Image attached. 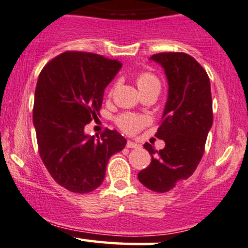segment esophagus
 <instances>
[{
    "mask_svg": "<svg viewBox=\"0 0 248 248\" xmlns=\"http://www.w3.org/2000/svg\"><path fill=\"white\" fill-rule=\"evenodd\" d=\"M126 148H129V149H137V148H140V145L137 144V143H135V142H131V140H127Z\"/></svg>",
    "mask_w": 248,
    "mask_h": 248,
    "instance_id": "obj_1",
    "label": "esophagus"
}]
</instances>
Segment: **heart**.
I'll return each instance as SVG.
<instances>
[{
    "label": "heart",
    "instance_id": "b5f03b06",
    "mask_svg": "<svg viewBox=\"0 0 248 248\" xmlns=\"http://www.w3.org/2000/svg\"><path fill=\"white\" fill-rule=\"evenodd\" d=\"M136 85H137L140 92H144L146 90L154 89V87H161V82L158 78L153 73L143 72L138 74L136 78ZM117 124L126 134H136L142 127L149 124V119L144 116H138L134 113H123L117 118Z\"/></svg>",
    "mask_w": 248,
    "mask_h": 248
}]
</instances>
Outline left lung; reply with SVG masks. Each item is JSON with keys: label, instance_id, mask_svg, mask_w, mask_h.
Wrapping results in <instances>:
<instances>
[{"label": "left lung", "instance_id": "1", "mask_svg": "<svg viewBox=\"0 0 248 248\" xmlns=\"http://www.w3.org/2000/svg\"><path fill=\"white\" fill-rule=\"evenodd\" d=\"M151 60L166 71L168 100L156 137L166 146L156 150L145 143L151 163L138 172V180L150 190L167 193L194 174L204 153L213 124L210 82L204 68L189 54L168 52Z\"/></svg>", "mask_w": 248, "mask_h": 248}]
</instances>
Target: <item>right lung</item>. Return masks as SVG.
I'll return each mask as SVG.
<instances>
[{"instance_id": "obj_1", "label": "right lung", "mask_w": 248, "mask_h": 248, "mask_svg": "<svg viewBox=\"0 0 248 248\" xmlns=\"http://www.w3.org/2000/svg\"><path fill=\"white\" fill-rule=\"evenodd\" d=\"M121 67L118 60L67 50L39 76L33 108L39 154L55 182L72 193L99 187L110 157L126 144L116 130L106 129L98 138L84 132L99 116L104 90Z\"/></svg>"}]
</instances>
